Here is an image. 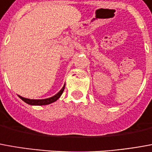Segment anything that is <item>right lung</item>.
<instances>
[{
  "instance_id": "obj_1",
  "label": "right lung",
  "mask_w": 152,
  "mask_h": 152,
  "mask_svg": "<svg viewBox=\"0 0 152 152\" xmlns=\"http://www.w3.org/2000/svg\"><path fill=\"white\" fill-rule=\"evenodd\" d=\"M65 89V85L63 86V87L61 89V91L58 92V94H56L53 96H52L50 98L48 99H30L24 98L20 95H19V97L24 101L26 104H30V105H47V104H50L53 102L57 101L58 99L60 98V96L61 95V94L63 93V91Z\"/></svg>"
}]
</instances>
